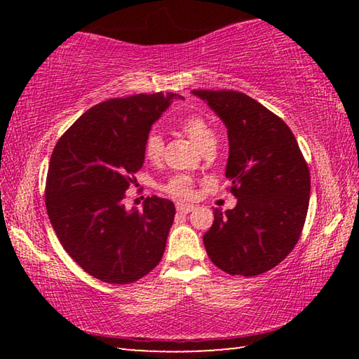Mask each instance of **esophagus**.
I'll list each match as a JSON object with an SVG mask.
<instances>
[{"label":"esophagus","mask_w":359,"mask_h":359,"mask_svg":"<svg viewBox=\"0 0 359 359\" xmlns=\"http://www.w3.org/2000/svg\"><path fill=\"white\" fill-rule=\"evenodd\" d=\"M175 209H177V212H180V214H188V212L194 210V205L193 204H185V203H177V204H175Z\"/></svg>","instance_id":"esophagus-1"}]
</instances>
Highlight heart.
<instances>
[{
    "label": "heart",
    "mask_w": 359,
    "mask_h": 359,
    "mask_svg": "<svg viewBox=\"0 0 359 359\" xmlns=\"http://www.w3.org/2000/svg\"><path fill=\"white\" fill-rule=\"evenodd\" d=\"M180 128L185 135L191 139V141L198 145L203 151L215 147L217 136L215 131L212 128L210 123L201 115H188L180 121ZM163 150H165V141L163 136L158 131L149 133L144 142V155L150 161H158L163 156ZM163 191L171 194L174 198H190L193 194L194 180L190 175L185 174H175L169 177L165 184H163Z\"/></svg>",
    "instance_id": "heart-1"
}]
</instances>
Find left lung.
<instances>
[{
	"instance_id": "8db88e82",
	"label": "left lung",
	"mask_w": 359,
	"mask_h": 359,
	"mask_svg": "<svg viewBox=\"0 0 359 359\" xmlns=\"http://www.w3.org/2000/svg\"><path fill=\"white\" fill-rule=\"evenodd\" d=\"M228 128L234 209L214 210L203 236L212 263L231 276H259L288 257L306 223L311 172L288 125L234 90H193Z\"/></svg>"
}]
</instances>
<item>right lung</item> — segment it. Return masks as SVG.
<instances>
[{"instance_id": "obj_1", "label": "right lung", "mask_w": 359, "mask_h": 359, "mask_svg": "<svg viewBox=\"0 0 359 359\" xmlns=\"http://www.w3.org/2000/svg\"><path fill=\"white\" fill-rule=\"evenodd\" d=\"M174 93L114 98L88 109L58 139L48 163L46 208L60 244L98 280L125 285L147 276L165 253L175 208L147 196L126 210L125 191L144 165L150 126Z\"/></svg>"}]
</instances>
